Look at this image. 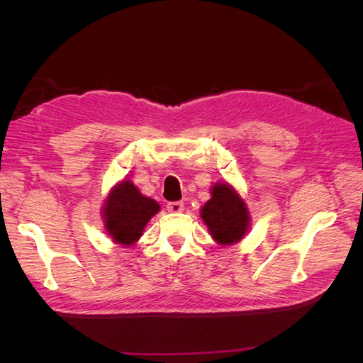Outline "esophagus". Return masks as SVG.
<instances>
[{
  "label": "esophagus",
  "instance_id": "obj_1",
  "mask_svg": "<svg viewBox=\"0 0 363 363\" xmlns=\"http://www.w3.org/2000/svg\"><path fill=\"white\" fill-rule=\"evenodd\" d=\"M167 208H168V212H171V213H180V212L184 211V206L180 201H174V203H168Z\"/></svg>",
  "mask_w": 363,
  "mask_h": 363
}]
</instances>
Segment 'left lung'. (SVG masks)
Returning <instances> with one entry per match:
<instances>
[{"label":"left lung","mask_w":363,"mask_h":363,"mask_svg":"<svg viewBox=\"0 0 363 363\" xmlns=\"http://www.w3.org/2000/svg\"><path fill=\"white\" fill-rule=\"evenodd\" d=\"M200 216L208 235L221 247L240 242L250 232L251 216L247 203L227 182L212 186L211 200L201 207Z\"/></svg>","instance_id":"8db88e82"}]
</instances>
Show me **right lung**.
<instances>
[{
	"label": "right lung",
	"mask_w": 363,
	"mask_h": 363,
	"mask_svg": "<svg viewBox=\"0 0 363 363\" xmlns=\"http://www.w3.org/2000/svg\"><path fill=\"white\" fill-rule=\"evenodd\" d=\"M159 211L156 200L140 194L133 182L124 179L108 191L101 218L107 236L118 245L130 247L144 235L148 221Z\"/></svg>",
	"instance_id": "1"
}]
</instances>
